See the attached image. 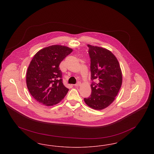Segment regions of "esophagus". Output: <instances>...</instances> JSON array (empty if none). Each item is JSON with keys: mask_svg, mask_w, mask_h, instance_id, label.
<instances>
[{"mask_svg": "<svg viewBox=\"0 0 154 154\" xmlns=\"http://www.w3.org/2000/svg\"><path fill=\"white\" fill-rule=\"evenodd\" d=\"M81 84L80 82H78L77 84H75V87H79V86H80Z\"/></svg>", "mask_w": 154, "mask_h": 154, "instance_id": "1", "label": "esophagus"}]
</instances>
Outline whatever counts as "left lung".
Wrapping results in <instances>:
<instances>
[{
    "label": "left lung",
    "instance_id": "1",
    "mask_svg": "<svg viewBox=\"0 0 154 154\" xmlns=\"http://www.w3.org/2000/svg\"><path fill=\"white\" fill-rule=\"evenodd\" d=\"M88 47L92 92L84 101L93 109L103 110L110 106L117 95L122 82V72L117 59L110 51L89 44Z\"/></svg>",
    "mask_w": 154,
    "mask_h": 154
}]
</instances>
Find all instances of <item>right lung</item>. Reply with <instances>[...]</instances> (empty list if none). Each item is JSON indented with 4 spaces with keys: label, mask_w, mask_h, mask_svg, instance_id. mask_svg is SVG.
I'll return each instance as SVG.
<instances>
[{
    "label": "right lung",
    "mask_w": 154,
    "mask_h": 154,
    "mask_svg": "<svg viewBox=\"0 0 154 154\" xmlns=\"http://www.w3.org/2000/svg\"><path fill=\"white\" fill-rule=\"evenodd\" d=\"M73 50L66 46L54 45L37 52L30 63L26 73V85L37 101L47 106L60 102L69 89L62 82L59 66Z\"/></svg>",
    "instance_id": "obj_1"
}]
</instances>
